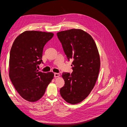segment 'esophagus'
Returning <instances> with one entry per match:
<instances>
[{
    "mask_svg": "<svg viewBox=\"0 0 127 127\" xmlns=\"http://www.w3.org/2000/svg\"><path fill=\"white\" fill-rule=\"evenodd\" d=\"M54 76H55V77H59L60 76V74H58V73H55Z\"/></svg>",
    "mask_w": 127,
    "mask_h": 127,
    "instance_id": "obj_1",
    "label": "esophagus"
}]
</instances>
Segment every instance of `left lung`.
Returning a JSON list of instances; mask_svg holds the SVG:
<instances>
[{
    "label": "left lung",
    "instance_id": "left-lung-1",
    "mask_svg": "<svg viewBox=\"0 0 127 127\" xmlns=\"http://www.w3.org/2000/svg\"><path fill=\"white\" fill-rule=\"evenodd\" d=\"M68 59L72 60L73 72H64V86L60 90L64 100L77 104L84 100L97 81L101 61L96 44L90 34L73 29L57 33Z\"/></svg>",
    "mask_w": 127,
    "mask_h": 127
}]
</instances>
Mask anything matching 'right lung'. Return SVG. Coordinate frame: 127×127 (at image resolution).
<instances>
[{"label": "right lung", "mask_w": 127, "mask_h": 127, "mask_svg": "<svg viewBox=\"0 0 127 127\" xmlns=\"http://www.w3.org/2000/svg\"><path fill=\"white\" fill-rule=\"evenodd\" d=\"M54 34L37 31H26L20 34L10 49L9 76L21 96L30 102L43 96L54 77L52 72L39 71L44 46Z\"/></svg>", "instance_id": "1"}]
</instances>
